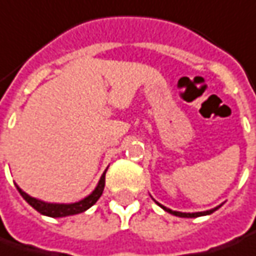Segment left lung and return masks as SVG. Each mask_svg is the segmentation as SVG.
Masks as SVG:
<instances>
[{"instance_id": "8db88e82", "label": "left lung", "mask_w": 256, "mask_h": 256, "mask_svg": "<svg viewBox=\"0 0 256 256\" xmlns=\"http://www.w3.org/2000/svg\"><path fill=\"white\" fill-rule=\"evenodd\" d=\"M156 204H157V206H160V207L163 208L164 211H167V212H170V214H172V216H181V218H197V216H210V214H212L214 211H216L218 208L222 206V204H221V206H218V207L216 208H211V210H207V211H200V212H181V211H172V210H170V208L164 207V206H162V204H160V202H157V201H156Z\"/></svg>"}]
</instances>
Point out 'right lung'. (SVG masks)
<instances>
[{
    "mask_svg": "<svg viewBox=\"0 0 256 256\" xmlns=\"http://www.w3.org/2000/svg\"><path fill=\"white\" fill-rule=\"evenodd\" d=\"M104 176H106V170L102 174L100 180L98 182V186L94 187L92 192L89 196H86L84 198H82L80 201H76V202H69V204H65V202H48V201H42L40 198H35V197H31L30 194H26L25 191L20 188V186L16 184V190L20 191V194L22 196V198L34 207L38 212H40L42 216H52V218H62V216H75V214H80L86 210L92 207L93 204L100 198L102 192H103V188H104Z\"/></svg>",
    "mask_w": 256,
    "mask_h": 256,
    "instance_id": "obj_1",
    "label": "right lung"
}]
</instances>
